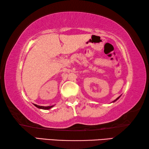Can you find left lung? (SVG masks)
Here are the masks:
<instances>
[{
  "label": "left lung",
  "instance_id": "8db88e82",
  "mask_svg": "<svg viewBox=\"0 0 149 149\" xmlns=\"http://www.w3.org/2000/svg\"><path fill=\"white\" fill-rule=\"evenodd\" d=\"M120 97H121V95H120V97H118V98H117V99H116V100H114V101H113V102H116V100H118V99H119V98H120Z\"/></svg>",
  "mask_w": 149,
  "mask_h": 149
}]
</instances>
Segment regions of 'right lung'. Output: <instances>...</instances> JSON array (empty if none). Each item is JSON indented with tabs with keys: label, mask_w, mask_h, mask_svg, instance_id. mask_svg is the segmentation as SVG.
<instances>
[{
	"label": "right lung",
	"mask_w": 149,
	"mask_h": 149,
	"mask_svg": "<svg viewBox=\"0 0 149 149\" xmlns=\"http://www.w3.org/2000/svg\"><path fill=\"white\" fill-rule=\"evenodd\" d=\"M33 105L35 106V107H36L37 108H40V109H42V110H49L54 106V105H52V106H49V107H42V106H39V105H37V104H33Z\"/></svg>",
	"instance_id": "obj_1"
}]
</instances>
